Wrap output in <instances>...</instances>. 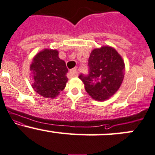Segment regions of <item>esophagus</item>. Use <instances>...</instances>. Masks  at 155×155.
<instances>
[{"label": "esophagus", "mask_w": 155, "mask_h": 155, "mask_svg": "<svg viewBox=\"0 0 155 155\" xmlns=\"http://www.w3.org/2000/svg\"><path fill=\"white\" fill-rule=\"evenodd\" d=\"M70 74L72 75L73 76H77V70L76 68H73L70 71Z\"/></svg>", "instance_id": "34e87169"}]
</instances>
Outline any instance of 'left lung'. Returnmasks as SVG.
Returning <instances> with one entry per match:
<instances>
[{
  "label": "left lung",
  "mask_w": 155,
  "mask_h": 155,
  "mask_svg": "<svg viewBox=\"0 0 155 155\" xmlns=\"http://www.w3.org/2000/svg\"><path fill=\"white\" fill-rule=\"evenodd\" d=\"M88 65L89 74L79 76L86 92L96 101L109 99L123 82L125 71L123 58L114 48L104 45L92 51Z\"/></svg>",
  "instance_id": "obj_1"
}]
</instances>
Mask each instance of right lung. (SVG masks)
I'll return each mask as SVG.
<instances>
[{
	"instance_id": "obj_1",
	"label": "right lung",
	"mask_w": 155,
	"mask_h": 155,
	"mask_svg": "<svg viewBox=\"0 0 155 155\" xmlns=\"http://www.w3.org/2000/svg\"><path fill=\"white\" fill-rule=\"evenodd\" d=\"M32 87L44 98H54L65 87L68 72L56 49L45 48L34 57L30 65Z\"/></svg>"
}]
</instances>
